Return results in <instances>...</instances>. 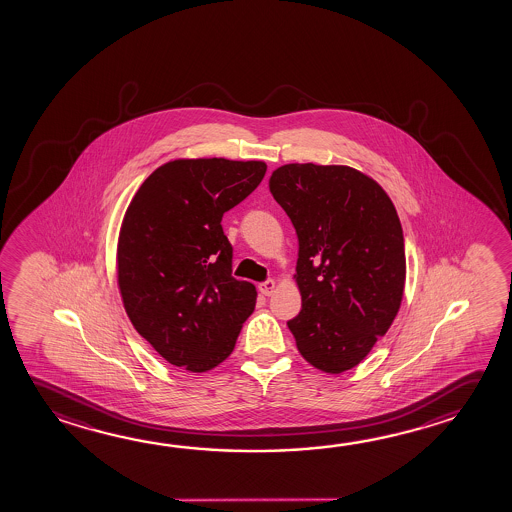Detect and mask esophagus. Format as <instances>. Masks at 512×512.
<instances>
[{
    "label": "esophagus",
    "mask_w": 512,
    "mask_h": 512,
    "mask_svg": "<svg viewBox=\"0 0 512 512\" xmlns=\"http://www.w3.org/2000/svg\"><path fill=\"white\" fill-rule=\"evenodd\" d=\"M258 290L268 297V295H272V293L276 292V281H274V279H268V281L258 286Z\"/></svg>",
    "instance_id": "esophagus-1"
}]
</instances>
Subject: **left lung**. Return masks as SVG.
I'll return each instance as SVG.
<instances>
[{
    "label": "left lung",
    "mask_w": 512,
    "mask_h": 512,
    "mask_svg": "<svg viewBox=\"0 0 512 512\" xmlns=\"http://www.w3.org/2000/svg\"><path fill=\"white\" fill-rule=\"evenodd\" d=\"M270 192L299 238L302 309L288 322L309 365L341 374L359 365L397 317L406 252L381 185L347 165L288 163Z\"/></svg>",
    "instance_id": "left-lung-1"
}]
</instances>
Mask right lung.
I'll list each match as a JSON object with an SVG mask.
<instances>
[{"label": "right lung", "instance_id": "obj_1", "mask_svg": "<svg viewBox=\"0 0 512 512\" xmlns=\"http://www.w3.org/2000/svg\"><path fill=\"white\" fill-rule=\"evenodd\" d=\"M267 172L263 162L174 160L133 195L117 244V284L137 333L171 365L203 374L235 349L256 288L231 276L226 211Z\"/></svg>", "mask_w": 512, "mask_h": 512}]
</instances>
